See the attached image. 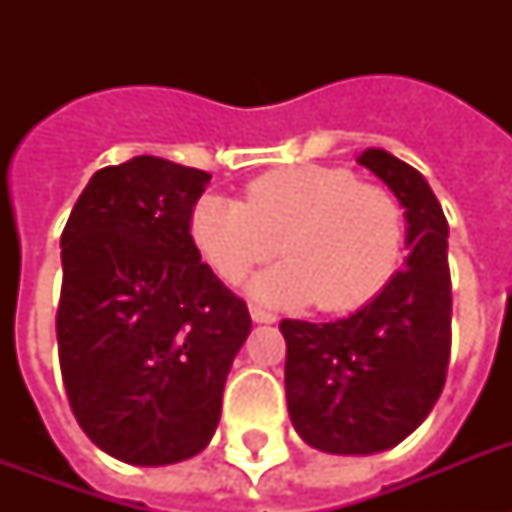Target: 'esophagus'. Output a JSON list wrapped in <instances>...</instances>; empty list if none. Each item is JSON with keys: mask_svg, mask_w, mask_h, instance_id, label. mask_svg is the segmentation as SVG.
<instances>
[{"mask_svg": "<svg viewBox=\"0 0 512 512\" xmlns=\"http://www.w3.org/2000/svg\"><path fill=\"white\" fill-rule=\"evenodd\" d=\"M249 316H252V321H257V324H273V321H276V313L265 311L260 305H249Z\"/></svg>", "mask_w": 512, "mask_h": 512, "instance_id": "34e87169", "label": "esophagus"}]
</instances>
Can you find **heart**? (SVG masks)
Listing matches in <instances>:
<instances>
[{
  "mask_svg": "<svg viewBox=\"0 0 512 512\" xmlns=\"http://www.w3.org/2000/svg\"><path fill=\"white\" fill-rule=\"evenodd\" d=\"M191 236L223 279L279 252L287 260L260 273L247 292L268 305L345 311L364 303L396 265L404 212L393 193L361 185L335 167H289L247 185V201L201 196Z\"/></svg>",
  "mask_w": 512,
  "mask_h": 512,
  "instance_id": "1",
  "label": "heart"
}]
</instances>
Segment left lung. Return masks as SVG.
<instances>
[{"label": "left lung", "mask_w": 512, "mask_h": 512, "mask_svg": "<svg viewBox=\"0 0 512 512\" xmlns=\"http://www.w3.org/2000/svg\"><path fill=\"white\" fill-rule=\"evenodd\" d=\"M358 164L404 207V268L348 319L279 324L289 417L305 444L327 454H374L401 444L441 396L452 350L449 225L436 193L382 148H366Z\"/></svg>", "instance_id": "left-lung-1"}]
</instances>
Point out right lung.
<instances>
[{
    "label": "right lung",
    "instance_id": "right-lung-1",
    "mask_svg": "<svg viewBox=\"0 0 512 512\" xmlns=\"http://www.w3.org/2000/svg\"><path fill=\"white\" fill-rule=\"evenodd\" d=\"M212 175L159 156L103 167L60 236L58 353L68 404L95 446L159 468L215 436L252 319L191 239Z\"/></svg>",
    "mask_w": 512,
    "mask_h": 512
}]
</instances>
